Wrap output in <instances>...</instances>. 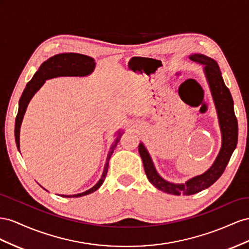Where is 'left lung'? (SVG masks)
Here are the masks:
<instances>
[{"label": "left lung", "instance_id": "1", "mask_svg": "<svg viewBox=\"0 0 249 249\" xmlns=\"http://www.w3.org/2000/svg\"><path fill=\"white\" fill-rule=\"evenodd\" d=\"M189 60L203 66V72L217 110L222 144L216 160L207 171L192 177L183 183H174L164 179L159 174L146 147L143 143H140L139 152L147 178L155 188L172 195H193L211 187L224 172L238 142V121L233 110V101L230 89L223 81L218 63L209 56L199 53L189 55Z\"/></svg>", "mask_w": 249, "mask_h": 249}]
</instances>
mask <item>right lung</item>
<instances>
[{
  "label": "right lung",
  "instance_id": "add662e5",
  "mask_svg": "<svg viewBox=\"0 0 249 249\" xmlns=\"http://www.w3.org/2000/svg\"><path fill=\"white\" fill-rule=\"evenodd\" d=\"M96 68L95 59L89 57L88 55H83L79 53H61L56 54L52 57H50L48 60L41 63L39 69L36 71V73L34 74L32 79L28 82L26 85V89H24L22 97L19 99L18 102V116L16 119V129H14V134H16V143L18 146V149L19 151V131H20V125H22L24 115L27 109V106L29 104L32 97L35 95V93L44 85L46 80L52 79V78L56 77H84L89 76L94 72ZM123 130H118L116 133L115 141L110 147V150L106 158V162L103 169V173L101 178L95 184L93 188L89 189L88 191L82 192V193H78L74 195H62V197H81L89 195L93 192L97 191L99 188L102 186V183L105 179L106 174L108 171V164L110 156L117 147L119 141L121 139V136L123 134Z\"/></svg>",
  "mask_w": 249,
  "mask_h": 249
}]
</instances>
